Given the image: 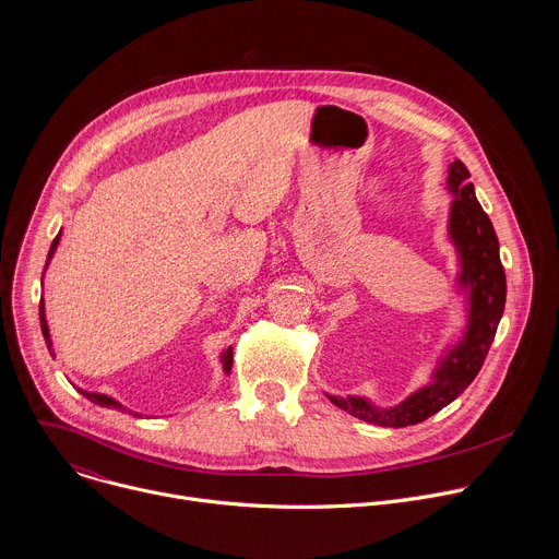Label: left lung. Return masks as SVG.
Segmentation results:
<instances>
[{
	"label": "left lung",
	"mask_w": 559,
	"mask_h": 559,
	"mask_svg": "<svg viewBox=\"0 0 559 559\" xmlns=\"http://www.w3.org/2000/svg\"><path fill=\"white\" fill-rule=\"evenodd\" d=\"M468 170L460 162L451 164L449 188L455 192L451 205V236L462 257L460 283L471 287V313L464 341L447 356L436 373V382L420 389L393 409H373L360 397H332V403L352 416L378 427L418 425L455 397L480 373L496 338L507 302V276L500 261V246L489 214L475 199Z\"/></svg>",
	"instance_id": "left-lung-1"
}]
</instances>
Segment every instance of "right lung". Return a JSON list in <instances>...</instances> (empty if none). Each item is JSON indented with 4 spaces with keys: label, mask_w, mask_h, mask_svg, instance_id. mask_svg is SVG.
Segmentation results:
<instances>
[{
    "label": "right lung",
    "mask_w": 559,
    "mask_h": 559,
    "mask_svg": "<svg viewBox=\"0 0 559 559\" xmlns=\"http://www.w3.org/2000/svg\"><path fill=\"white\" fill-rule=\"evenodd\" d=\"M57 243H59V234L55 236V241H52V246H50L48 261H50V257H52ZM48 261H46V265H48ZM39 325H41V334H44V341H46V345H48V352H50V349H52V343H50V336H48V325H46V316H44V300H39ZM50 354H52V352H50ZM223 367H225V371L231 369V349L225 352ZM79 391H82V389H79ZM82 393L88 397L91 403H95V405H99V407H115V409L123 412V407H121L117 401H112V397H108V395H104V393H91V391H82ZM134 416H136V414H134Z\"/></svg>",
    "instance_id": "1"
}]
</instances>
